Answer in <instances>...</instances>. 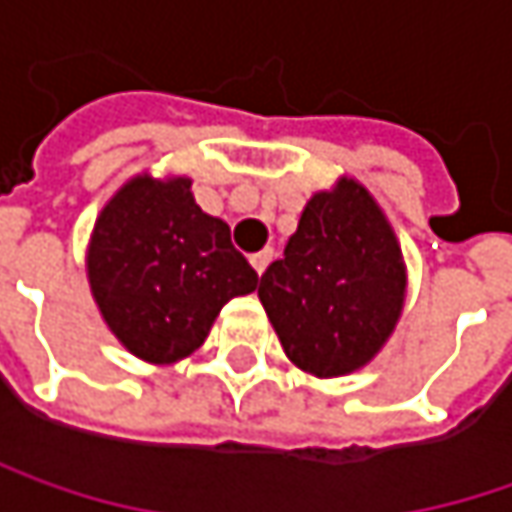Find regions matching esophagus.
Wrapping results in <instances>:
<instances>
[{"label":"esophagus","mask_w":512,"mask_h":512,"mask_svg":"<svg viewBox=\"0 0 512 512\" xmlns=\"http://www.w3.org/2000/svg\"><path fill=\"white\" fill-rule=\"evenodd\" d=\"M272 257H275V249H263V252L252 255V266H255L257 275H263V272H266V266L272 263Z\"/></svg>","instance_id":"1"}]
</instances>
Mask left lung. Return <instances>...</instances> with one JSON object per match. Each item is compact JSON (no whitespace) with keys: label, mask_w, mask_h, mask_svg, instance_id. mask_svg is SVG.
<instances>
[{"label":"left lung","mask_w":512,"mask_h":512,"mask_svg":"<svg viewBox=\"0 0 512 512\" xmlns=\"http://www.w3.org/2000/svg\"><path fill=\"white\" fill-rule=\"evenodd\" d=\"M406 269L397 237L374 196L342 179L316 194L284 257L257 286L284 353L316 376L371 362L403 310Z\"/></svg>","instance_id":"1"}]
</instances>
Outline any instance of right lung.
<instances>
[{
    "instance_id": "1",
    "label": "right lung",
    "mask_w": 512,
    "mask_h": 512,
    "mask_svg": "<svg viewBox=\"0 0 512 512\" xmlns=\"http://www.w3.org/2000/svg\"><path fill=\"white\" fill-rule=\"evenodd\" d=\"M89 284L109 330L138 359L167 365L205 342L231 298L257 272L208 217L191 179L136 176L109 199L89 246Z\"/></svg>"
}]
</instances>
